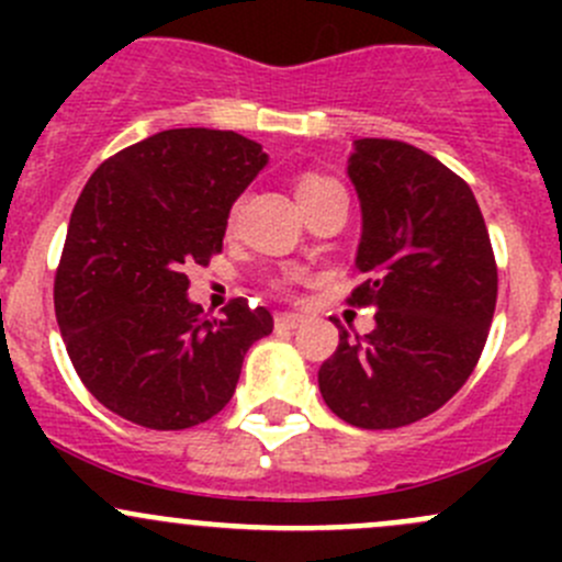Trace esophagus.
<instances>
[{
    "label": "esophagus",
    "instance_id": "obj_1",
    "mask_svg": "<svg viewBox=\"0 0 562 562\" xmlns=\"http://www.w3.org/2000/svg\"><path fill=\"white\" fill-rule=\"evenodd\" d=\"M304 323V315L299 313H280L274 317L277 328H299Z\"/></svg>",
    "mask_w": 562,
    "mask_h": 562
}]
</instances>
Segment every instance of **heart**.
Returning a JSON list of instances; mask_svg holds the SVG:
<instances>
[{
    "label": "heart",
    "instance_id": "obj_1",
    "mask_svg": "<svg viewBox=\"0 0 562 562\" xmlns=\"http://www.w3.org/2000/svg\"><path fill=\"white\" fill-rule=\"evenodd\" d=\"M321 181H328V179H323V176H304L302 184H299V190H307V187L321 184Z\"/></svg>",
    "mask_w": 562,
    "mask_h": 562
}]
</instances>
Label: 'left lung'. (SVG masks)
Masks as SVG:
<instances>
[{
	"instance_id": "left-lung-1",
	"label": "left lung",
	"mask_w": 562,
	"mask_h": 562,
	"mask_svg": "<svg viewBox=\"0 0 562 562\" xmlns=\"http://www.w3.org/2000/svg\"><path fill=\"white\" fill-rule=\"evenodd\" d=\"M348 176L361 206L350 304L375 307L364 337L339 331L317 372L323 402L361 429L418 422L470 378L490 334L497 266L473 190L427 151L353 140Z\"/></svg>"
}]
</instances>
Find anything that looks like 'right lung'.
I'll return each mask as SVG.
<instances>
[{
  "instance_id": "obj_1",
  "label": "right lung",
  "mask_w": 562,
  "mask_h": 562,
  "mask_svg": "<svg viewBox=\"0 0 562 562\" xmlns=\"http://www.w3.org/2000/svg\"><path fill=\"white\" fill-rule=\"evenodd\" d=\"M269 162L234 130L179 127L108 157L70 214L54 282L61 339L83 386L149 429H187L234 396L245 353L271 334L266 307L234 299L209 317L187 266L223 249L228 214Z\"/></svg>"
}]
</instances>
